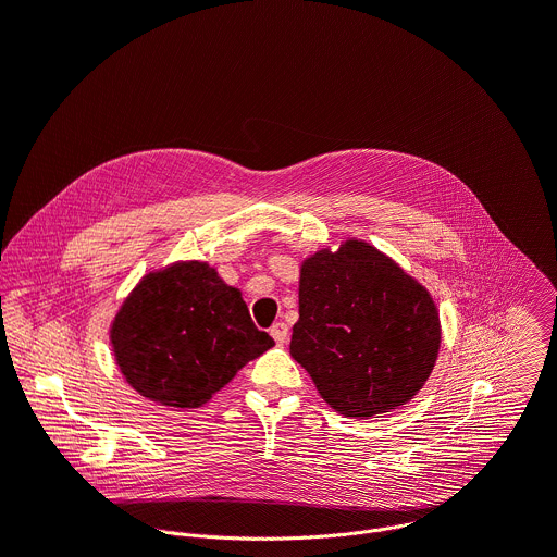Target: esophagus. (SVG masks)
Wrapping results in <instances>:
<instances>
[{
	"instance_id": "obj_1",
	"label": "esophagus",
	"mask_w": 557,
	"mask_h": 557,
	"mask_svg": "<svg viewBox=\"0 0 557 557\" xmlns=\"http://www.w3.org/2000/svg\"><path fill=\"white\" fill-rule=\"evenodd\" d=\"M271 337L282 346V344H286L288 342V326L284 324V322H275L273 326H271Z\"/></svg>"
}]
</instances>
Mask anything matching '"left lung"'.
<instances>
[{
	"instance_id": "obj_1",
	"label": "left lung",
	"mask_w": 557,
	"mask_h": 557,
	"mask_svg": "<svg viewBox=\"0 0 557 557\" xmlns=\"http://www.w3.org/2000/svg\"><path fill=\"white\" fill-rule=\"evenodd\" d=\"M438 346L430 293L368 243L348 240L301 264L290 357L333 410L368 419L408 404Z\"/></svg>"
}]
</instances>
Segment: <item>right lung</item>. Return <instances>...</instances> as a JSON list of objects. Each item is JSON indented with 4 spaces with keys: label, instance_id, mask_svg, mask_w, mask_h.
Segmentation results:
<instances>
[{
    "label": "right lung",
    "instance_id": "right-lung-1",
    "mask_svg": "<svg viewBox=\"0 0 557 557\" xmlns=\"http://www.w3.org/2000/svg\"><path fill=\"white\" fill-rule=\"evenodd\" d=\"M127 383L170 408H198L235 372L273 346L240 290L205 262L149 273L121 306L110 331Z\"/></svg>",
    "mask_w": 557,
    "mask_h": 557
}]
</instances>
